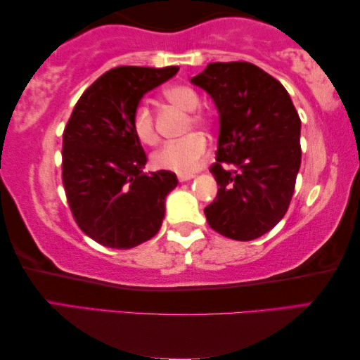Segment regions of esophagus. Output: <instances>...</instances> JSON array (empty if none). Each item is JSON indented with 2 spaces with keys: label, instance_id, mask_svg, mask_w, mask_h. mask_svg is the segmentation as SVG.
Here are the masks:
<instances>
[{
  "label": "esophagus",
  "instance_id": "1",
  "mask_svg": "<svg viewBox=\"0 0 360 360\" xmlns=\"http://www.w3.org/2000/svg\"><path fill=\"white\" fill-rule=\"evenodd\" d=\"M193 174H179V180L180 181H188V180H191L193 179Z\"/></svg>",
  "mask_w": 360,
  "mask_h": 360
}]
</instances>
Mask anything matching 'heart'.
I'll list each match as a JSON object with an SVG mask.
<instances>
[{
	"instance_id": "obj_1",
	"label": "heart",
	"mask_w": 360,
	"mask_h": 360,
	"mask_svg": "<svg viewBox=\"0 0 360 360\" xmlns=\"http://www.w3.org/2000/svg\"><path fill=\"white\" fill-rule=\"evenodd\" d=\"M164 98L174 107L188 111V120L185 131H191L194 127H205L209 124V117L204 111L199 110L198 92L186 84H174L162 91ZM132 131L143 145H155L158 141V131L155 115L148 105L140 103L132 113ZM207 153V140L201 134H190L180 140L169 141L162 145L151 158L153 166L156 169L170 170L176 174H190L199 166L202 158Z\"/></svg>"
}]
</instances>
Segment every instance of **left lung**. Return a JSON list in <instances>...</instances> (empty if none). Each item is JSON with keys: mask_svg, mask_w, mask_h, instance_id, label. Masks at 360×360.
Masks as SVG:
<instances>
[{"mask_svg": "<svg viewBox=\"0 0 360 360\" xmlns=\"http://www.w3.org/2000/svg\"><path fill=\"white\" fill-rule=\"evenodd\" d=\"M191 82L209 92L220 115L210 166L219 191L204 209L205 219L225 238H260L285 215L302 164V121L292 98L278 79L249 62L209 63Z\"/></svg>", "mask_w": 360, "mask_h": 360, "instance_id": "obj_1", "label": "left lung"}]
</instances>
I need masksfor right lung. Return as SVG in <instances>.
<instances>
[{"mask_svg": "<svg viewBox=\"0 0 360 360\" xmlns=\"http://www.w3.org/2000/svg\"><path fill=\"white\" fill-rule=\"evenodd\" d=\"M179 67H116L87 87L65 126L62 181L76 225L96 243L132 249L156 236L166 196L179 184L170 170L146 175V155L132 131L140 98Z\"/></svg>", "mask_w": 360, "mask_h": 360, "instance_id": "obj_1", "label": "right lung"}]
</instances>
